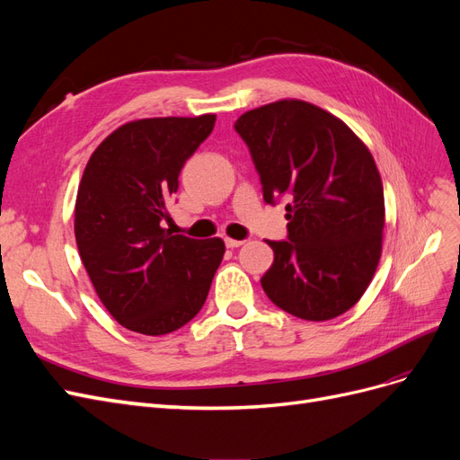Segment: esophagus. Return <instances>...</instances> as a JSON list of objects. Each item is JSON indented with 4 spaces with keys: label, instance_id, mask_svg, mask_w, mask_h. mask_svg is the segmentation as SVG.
Returning a JSON list of instances; mask_svg holds the SVG:
<instances>
[{
    "label": "esophagus",
    "instance_id": "1",
    "mask_svg": "<svg viewBox=\"0 0 460 460\" xmlns=\"http://www.w3.org/2000/svg\"><path fill=\"white\" fill-rule=\"evenodd\" d=\"M225 243H226V247L234 249V247H240V245H243L245 242H243V240H234V238H225Z\"/></svg>",
    "mask_w": 460,
    "mask_h": 460
}]
</instances>
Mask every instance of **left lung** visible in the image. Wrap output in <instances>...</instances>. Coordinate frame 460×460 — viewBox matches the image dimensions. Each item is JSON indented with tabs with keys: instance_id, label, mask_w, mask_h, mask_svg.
Masks as SVG:
<instances>
[{
	"instance_id": "obj_1",
	"label": "left lung",
	"mask_w": 460,
	"mask_h": 460,
	"mask_svg": "<svg viewBox=\"0 0 460 460\" xmlns=\"http://www.w3.org/2000/svg\"><path fill=\"white\" fill-rule=\"evenodd\" d=\"M262 198L288 196V240L267 242L269 299L303 320H330L363 297L382 255L384 186L368 147L343 120L301 100L247 111L234 124Z\"/></svg>"
}]
</instances>
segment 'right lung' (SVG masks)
I'll return each mask as SVG.
<instances>
[{"label":"right lung","instance_id":"add662e5","mask_svg":"<svg viewBox=\"0 0 460 460\" xmlns=\"http://www.w3.org/2000/svg\"><path fill=\"white\" fill-rule=\"evenodd\" d=\"M215 115L122 124L82 174L75 235L97 297L119 324L163 336L188 324L225 257L220 238L193 240L161 226L184 163L213 132Z\"/></svg>","mask_w":460,"mask_h":460}]
</instances>
